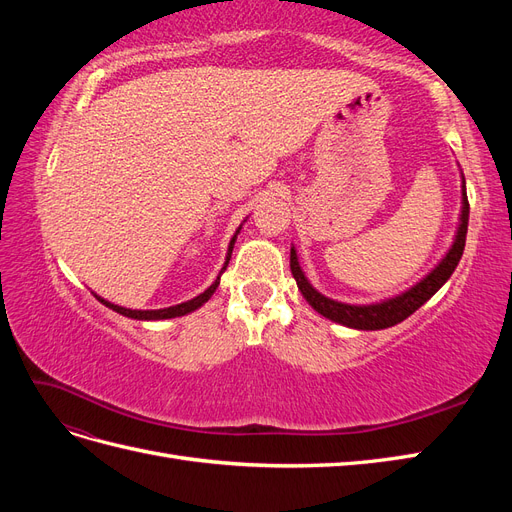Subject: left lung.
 Masks as SVG:
<instances>
[{"label":"left lung","mask_w":512,"mask_h":512,"mask_svg":"<svg viewBox=\"0 0 512 512\" xmlns=\"http://www.w3.org/2000/svg\"><path fill=\"white\" fill-rule=\"evenodd\" d=\"M461 205H463L461 218H459L461 222H459L451 250H448V254L442 258L440 265L433 269L427 277H423V280L416 286L397 294V297H393V299H386L382 303H371V305H348V303H339V301L324 297V294H320L312 284L307 282L305 273L299 267V258H297V252H294V247L290 250L292 277L297 280V286L305 297V301L324 318L344 324V327H350V329H359V331H378V329H386V327H395L397 322L406 320L410 314L416 312L418 307L427 303L457 269L461 254H463V247H466L468 220H470L466 181H463V185H461Z\"/></svg>","instance_id":"8db88e82"}]
</instances>
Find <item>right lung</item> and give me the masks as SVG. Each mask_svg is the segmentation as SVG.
<instances>
[{"instance_id":"add662e5","label":"right lung","mask_w":512,"mask_h":512,"mask_svg":"<svg viewBox=\"0 0 512 512\" xmlns=\"http://www.w3.org/2000/svg\"><path fill=\"white\" fill-rule=\"evenodd\" d=\"M239 230H241V226H239ZM239 230L235 232V237L230 239L228 254H226V262H224V267H222V271H220V273H224V271H226V267H228V260H230V256H232V247H235V241H237ZM218 286H220V275H218V280H215V282H213V284H211L203 294H198V297H194L192 301H185V303H179V305H173V307H164V309H126V307L115 305V303H111V301H104L102 297H98V301H100V303H104L106 307H111L113 312H117V314H121V316L134 318V320H166V318H177V316H185V314L194 312V309H198L200 305L207 303V301L211 299V294L215 292V288H218Z\"/></svg>"}]
</instances>
